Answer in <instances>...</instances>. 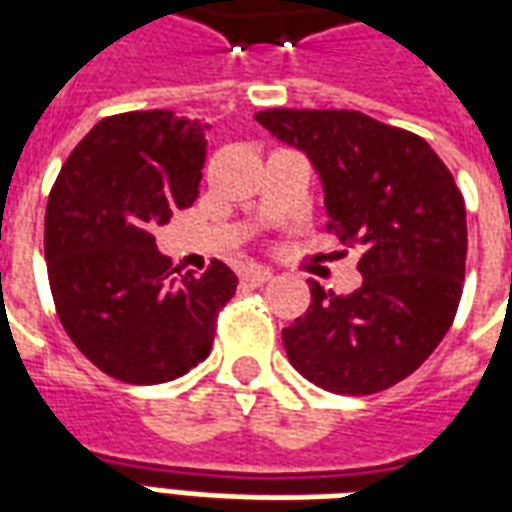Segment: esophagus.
<instances>
[{
    "label": "esophagus",
    "instance_id": "obj_1",
    "mask_svg": "<svg viewBox=\"0 0 512 512\" xmlns=\"http://www.w3.org/2000/svg\"><path fill=\"white\" fill-rule=\"evenodd\" d=\"M241 277H244L246 285H252V288H260L263 282H268V279H271V271H268V268H263V266H249L244 274H241Z\"/></svg>",
    "mask_w": 512,
    "mask_h": 512
}]
</instances>
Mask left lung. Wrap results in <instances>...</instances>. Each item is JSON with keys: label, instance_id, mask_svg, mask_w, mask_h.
<instances>
[{"label": "left lung", "instance_id": "8db88e82", "mask_svg": "<svg viewBox=\"0 0 512 512\" xmlns=\"http://www.w3.org/2000/svg\"><path fill=\"white\" fill-rule=\"evenodd\" d=\"M257 123L310 158L343 244L362 246V285L310 279V310L282 329L290 365L334 395H373L411 376L450 332L466 274V208L422 136L348 109H268Z\"/></svg>", "mask_w": 512, "mask_h": 512}]
</instances>
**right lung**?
I'll return each mask as SVG.
<instances>
[{"label":"right lung","mask_w":512,"mask_h":512,"mask_svg":"<svg viewBox=\"0 0 512 512\" xmlns=\"http://www.w3.org/2000/svg\"><path fill=\"white\" fill-rule=\"evenodd\" d=\"M205 120L169 109L104 117L73 147L46 208V268L62 329L106 376L164 384L211 354L235 277L178 274L156 227L200 194Z\"/></svg>","instance_id":"1"}]
</instances>
